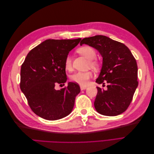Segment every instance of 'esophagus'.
Here are the masks:
<instances>
[{
	"instance_id": "1",
	"label": "esophagus",
	"mask_w": 154,
	"mask_h": 154,
	"mask_svg": "<svg viewBox=\"0 0 154 154\" xmlns=\"http://www.w3.org/2000/svg\"><path fill=\"white\" fill-rule=\"evenodd\" d=\"M87 88V86H82V85H81V86H80V89H81L82 91L86 89Z\"/></svg>"
}]
</instances>
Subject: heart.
Returning a JSON list of instances; mask_svg holds the SVG:
<instances>
[{
    "label": "heart",
    "instance_id": "1",
    "mask_svg": "<svg viewBox=\"0 0 154 154\" xmlns=\"http://www.w3.org/2000/svg\"><path fill=\"white\" fill-rule=\"evenodd\" d=\"M78 52L80 54L83 55L88 60H91L90 63L91 66L96 67L97 66V62L96 60H93L94 59L96 56V52L95 49L91 47V46L85 45L78 48L77 50ZM64 66L65 68L67 70H71L72 69V58L69 54H68L64 61ZM93 74L91 71H87L85 72L78 71L76 72L71 76V80L76 82L78 84H80L82 86H85L88 84V82L89 79L92 76Z\"/></svg>",
    "mask_w": 154,
    "mask_h": 154
}]
</instances>
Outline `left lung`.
Here are the masks:
<instances>
[{"label":"left lung","mask_w":154,"mask_h":154,"mask_svg":"<svg viewBox=\"0 0 154 154\" xmlns=\"http://www.w3.org/2000/svg\"><path fill=\"white\" fill-rule=\"evenodd\" d=\"M87 44L99 51L103 64L96 82L108 83L107 89L97 87L94 107L97 112L107 116L121 114L127 109L138 86L137 66L131 51L125 44L103 35L83 38Z\"/></svg>","instance_id":"left-lung-1"}]
</instances>
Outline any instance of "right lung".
<instances>
[{
    "mask_svg": "<svg viewBox=\"0 0 154 154\" xmlns=\"http://www.w3.org/2000/svg\"><path fill=\"white\" fill-rule=\"evenodd\" d=\"M81 40H46L31 49L22 63L20 89L31 110L40 118L57 120L72 112L80 86L69 82L60 90L54 87L66 82L65 59Z\"/></svg>",
    "mask_w": 154,
    "mask_h": 154,
    "instance_id": "right-lung-1",
    "label": "right lung"
}]
</instances>
